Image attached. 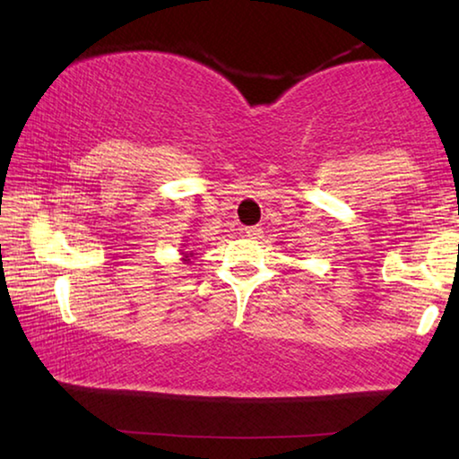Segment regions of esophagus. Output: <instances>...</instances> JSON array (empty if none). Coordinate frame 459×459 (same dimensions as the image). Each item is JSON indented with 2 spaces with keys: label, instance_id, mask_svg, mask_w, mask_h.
Instances as JSON below:
<instances>
[{
  "label": "esophagus",
  "instance_id": "esophagus-1",
  "mask_svg": "<svg viewBox=\"0 0 459 459\" xmlns=\"http://www.w3.org/2000/svg\"><path fill=\"white\" fill-rule=\"evenodd\" d=\"M244 234L247 238H260L262 236V230L258 228V225H252V228H244Z\"/></svg>",
  "mask_w": 459,
  "mask_h": 459
}]
</instances>
